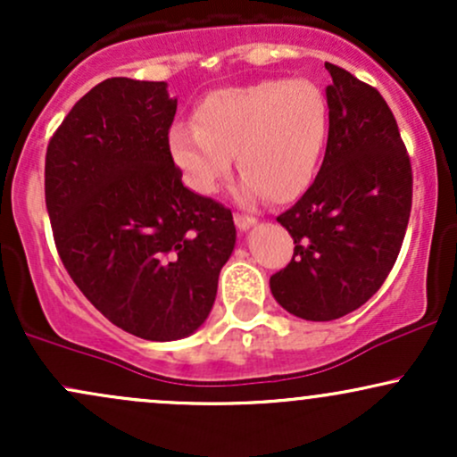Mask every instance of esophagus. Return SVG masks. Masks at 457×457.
<instances>
[{
  "mask_svg": "<svg viewBox=\"0 0 457 457\" xmlns=\"http://www.w3.org/2000/svg\"><path fill=\"white\" fill-rule=\"evenodd\" d=\"M234 221H236V225H238V229H249L258 223V219L251 217V214H245V212H236Z\"/></svg>",
  "mask_w": 457,
  "mask_h": 457,
  "instance_id": "esophagus-1",
  "label": "esophagus"
}]
</instances>
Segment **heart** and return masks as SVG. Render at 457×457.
Returning a JSON list of instances; mask_svg holds the SVG:
<instances>
[{"label":"heart","mask_w":457,"mask_h":457,"mask_svg":"<svg viewBox=\"0 0 457 457\" xmlns=\"http://www.w3.org/2000/svg\"><path fill=\"white\" fill-rule=\"evenodd\" d=\"M327 130V98L316 83L264 79L202 98L195 127L171 129L170 152L187 185L202 195L217 191L236 154L246 191L287 202L316 174Z\"/></svg>","instance_id":"1"}]
</instances>
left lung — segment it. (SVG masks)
Here are the masks:
<instances>
[{"label": "left lung", "mask_w": 457, "mask_h": 457, "mask_svg": "<svg viewBox=\"0 0 457 457\" xmlns=\"http://www.w3.org/2000/svg\"><path fill=\"white\" fill-rule=\"evenodd\" d=\"M328 139L316 180L277 217L295 255L270 277L286 312L328 322L370 301L395 264L412 206V167L380 92L324 64Z\"/></svg>", "instance_id": "obj_1"}]
</instances>
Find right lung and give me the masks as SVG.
Listing matches in <instances>:
<instances>
[{
  "label": "right lung",
  "mask_w": 457,
  "mask_h": 457,
  "mask_svg": "<svg viewBox=\"0 0 457 457\" xmlns=\"http://www.w3.org/2000/svg\"><path fill=\"white\" fill-rule=\"evenodd\" d=\"M165 81L113 77L46 145L45 202L62 264L115 327L171 342L202 327L234 251L232 211L182 185Z\"/></svg>",
  "instance_id": "1"
}]
</instances>
